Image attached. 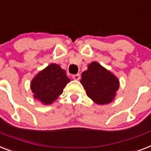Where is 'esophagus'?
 Instances as JSON below:
<instances>
[{
    "label": "esophagus",
    "instance_id": "34e87169",
    "mask_svg": "<svg viewBox=\"0 0 151 151\" xmlns=\"http://www.w3.org/2000/svg\"><path fill=\"white\" fill-rule=\"evenodd\" d=\"M72 78H73V80H79L80 78H81V75H80L79 73H78V74H73V75L72 76Z\"/></svg>",
    "mask_w": 151,
    "mask_h": 151
}]
</instances>
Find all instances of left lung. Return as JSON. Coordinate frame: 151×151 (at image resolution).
I'll return each instance as SVG.
<instances>
[{
  "label": "left lung",
  "mask_w": 151,
  "mask_h": 151,
  "mask_svg": "<svg viewBox=\"0 0 151 151\" xmlns=\"http://www.w3.org/2000/svg\"><path fill=\"white\" fill-rule=\"evenodd\" d=\"M81 83L88 96L99 105L111 102L119 85L118 79L97 62L90 63L82 73Z\"/></svg>",
  "instance_id": "1"
}]
</instances>
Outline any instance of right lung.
Returning a JSON list of instances; mask_svg holds the SVG:
<instances>
[{
	"instance_id": "1",
	"label": "right lung",
	"mask_w": 151,
	"mask_h": 151,
	"mask_svg": "<svg viewBox=\"0 0 151 151\" xmlns=\"http://www.w3.org/2000/svg\"><path fill=\"white\" fill-rule=\"evenodd\" d=\"M68 82L70 79L64 70L52 63L35 76L31 83V89L35 99L45 105H50L63 93Z\"/></svg>"
}]
</instances>
